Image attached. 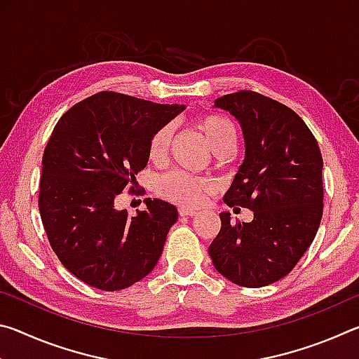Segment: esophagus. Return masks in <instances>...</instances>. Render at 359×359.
I'll return each mask as SVG.
<instances>
[{"instance_id": "34e87169", "label": "esophagus", "mask_w": 359, "mask_h": 359, "mask_svg": "<svg viewBox=\"0 0 359 359\" xmlns=\"http://www.w3.org/2000/svg\"><path fill=\"white\" fill-rule=\"evenodd\" d=\"M179 214H180V217H193L194 214H198V210L190 209V208H184V205H182V208H179Z\"/></svg>"}]
</instances>
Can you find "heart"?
Here are the masks:
<instances>
[{
	"mask_svg": "<svg viewBox=\"0 0 359 359\" xmlns=\"http://www.w3.org/2000/svg\"><path fill=\"white\" fill-rule=\"evenodd\" d=\"M198 128L201 130L204 135L205 142L209 147L218 154L226 147H234L236 145V130L231 125L228 118L222 117V115L210 114L203 115L198 118ZM171 128L169 126H161L151 135L149 141V158L154 161H160L165 158L169 142H171ZM156 191L161 198H166L169 201H174L177 204L194 205L201 204L208 194L212 191V184L208 180L193 177L180 171H172L158 180Z\"/></svg>",
	"mask_w": 359,
	"mask_h": 359,
	"instance_id": "b5f03b06",
	"label": "heart"
}]
</instances>
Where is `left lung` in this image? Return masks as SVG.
<instances>
[{
  "label": "left lung",
  "mask_w": 359,
  "mask_h": 359,
  "mask_svg": "<svg viewBox=\"0 0 359 359\" xmlns=\"http://www.w3.org/2000/svg\"><path fill=\"white\" fill-rule=\"evenodd\" d=\"M214 107L239 121L245 142V158L223 201L250 209L253 220L233 223L229 212H222L209 255L233 283L266 287L287 276L315 239L323 215V158L307 125L282 102L238 92Z\"/></svg>",
  "instance_id": "1"
}]
</instances>
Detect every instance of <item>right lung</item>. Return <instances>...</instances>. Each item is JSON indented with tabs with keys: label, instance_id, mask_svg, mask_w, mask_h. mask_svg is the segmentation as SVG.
<instances>
[{
	"label": "right lung",
	"instance_id": "add662e5",
	"mask_svg": "<svg viewBox=\"0 0 359 359\" xmlns=\"http://www.w3.org/2000/svg\"><path fill=\"white\" fill-rule=\"evenodd\" d=\"M184 111L101 92L72 106L53 128L42 156V224L62 264L90 287L128 288L160 259L179 218L175 205L147 198L145 210L128 217L115 198L147 166L151 135Z\"/></svg>",
	"mask_w": 359,
	"mask_h": 359
}]
</instances>
